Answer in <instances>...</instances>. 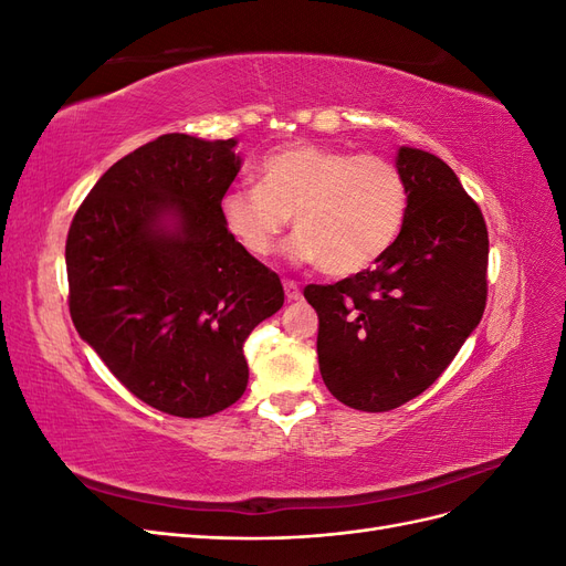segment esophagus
Instances as JSON below:
<instances>
[{
    "label": "esophagus",
    "instance_id": "obj_1",
    "mask_svg": "<svg viewBox=\"0 0 566 566\" xmlns=\"http://www.w3.org/2000/svg\"><path fill=\"white\" fill-rule=\"evenodd\" d=\"M283 290H285V300H287V302H295V300L302 297L300 285H297L295 281H283Z\"/></svg>",
    "mask_w": 566,
    "mask_h": 566
}]
</instances>
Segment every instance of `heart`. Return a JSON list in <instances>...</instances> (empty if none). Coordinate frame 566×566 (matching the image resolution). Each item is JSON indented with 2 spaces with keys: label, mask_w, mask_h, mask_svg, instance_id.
I'll use <instances>...</instances> for the list:
<instances>
[{
  "label": "heart",
  "mask_w": 566,
  "mask_h": 566,
  "mask_svg": "<svg viewBox=\"0 0 566 566\" xmlns=\"http://www.w3.org/2000/svg\"><path fill=\"white\" fill-rule=\"evenodd\" d=\"M221 221L254 256H266L293 217L287 256L323 264L333 276L366 271L399 241L408 184L399 165L373 153L297 142L269 153L256 186H233L219 200Z\"/></svg>",
  "instance_id": "1"
}]
</instances>
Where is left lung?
I'll list each match as a JSON object with an SVG mask.
<instances>
[{
  "label": "left lung",
  "mask_w": 566,
  "mask_h": 566,
  "mask_svg": "<svg viewBox=\"0 0 566 566\" xmlns=\"http://www.w3.org/2000/svg\"><path fill=\"white\" fill-rule=\"evenodd\" d=\"M408 184L399 241L352 279L306 285L318 314V368L333 397L382 413L416 399L447 370L486 306L489 233L453 169L401 146Z\"/></svg>",
  "instance_id": "1"
}]
</instances>
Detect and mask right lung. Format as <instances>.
Returning a JSON list of instances; mask_svg holds the SVG:
<instances>
[{"label": "right lung", "mask_w": 566, "mask_h": 566, "mask_svg": "<svg viewBox=\"0 0 566 566\" xmlns=\"http://www.w3.org/2000/svg\"><path fill=\"white\" fill-rule=\"evenodd\" d=\"M238 142L163 134L117 160L67 231L71 316L136 399L179 418L243 397V345L283 306L281 279L241 248L219 200Z\"/></svg>", "instance_id": "right-lung-1"}]
</instances>
